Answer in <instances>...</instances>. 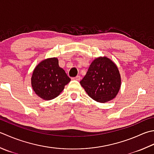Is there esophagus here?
I'll use <instances>...</instances> for the list:
<instances>
[{
    "label": "esophagus",
    "mask_w": 154,
    "mask_h": 154,
    "mask_svg": "<svg viewBox=\"0 0 154 154\" xmlns=\"http://www.w3.org/2000/svg\"><path fill=\"white\" fill-rule=\"evenodd\" d=\"M73 79L77 80V81H79L81 79V77L80 76H76L75 77H73Z\"/></svg>",
    "instance_id": "34e87169"
}]
</instances>
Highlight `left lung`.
<instances>
[{"label": "left lung", "mask_w": 154, "mask_h": 154, "mask_svg": "<svg viewBox=\"0 0 154 154\" xmlns=\"http://www.w3.org/2000/svg\"><path fill=\"white\" fill-rule=\"evenodd\" d=\"M81 85L90 97L99 103H106L116 97L121 87L119 69L112 60L99 57L90 65Z\"/></svg>", "instance_id": "left-lung-1"}]
</instances>
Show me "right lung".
<instances>
[{
	"instance_id": "obj_1",
	"label": "right lung",
	"mask_w": 154,
	"mask_h": 154,
	"mask_svg": "<svg viewBox=\"0 0 154 154\" xmlns=\"http://www.w3.org/2000/svg\"><path fill=\"white\" fill-rule=\"evenodd\" d=\"M71 79L59 67L57 57L44 59L36 66L31 77L33 91L43 100H51L59 95Z\"/></svg>"
}]
</instances>
